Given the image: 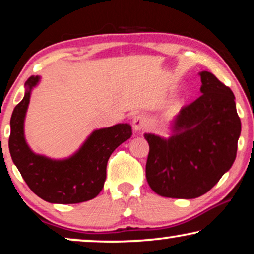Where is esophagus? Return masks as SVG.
<instances>
[{
  "instance_id": "obj_1",
  "label": "esophagus",
  "mask_w": 254,
  "mask_h": 254,
  "mask_svg": "<svg viewBox=\"0 0 254 254\" xmlns=\"http://www.w3.org/2000/svg\"><path fill=\"white\" fill-rule=\"evenodd\" d=\"M131 124H133L134 130L140 133V131H143L148 127V119L144 116H142V114H137V116L133 118Z\"/></svg>"
}]
</instances>
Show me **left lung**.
Segmentation results:
<instances>
[{
    "instance_id": "left-lung-1",
    "label": "left lung",
    "mask_w": 254,
    "mask_h": 254,
    "mask_svg": "<svg viewBox=\"0 0 254 254\" xmlns=\"http://www.w3.org/2000/svg\"><path fill=\"white\" fill-rule=\"evenodd\" d=\"M201 95L171 121V136L148 133L145 177L158 195L194 199L207 193L236 159L241 119L230 88L201 71Z\"/></svg>"
}]
</instances>
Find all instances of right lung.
I'll return each instance as SVG.
<instances>
[{
    "label": "right lung",
    "mask_w": 254,
    "mask_h": 254,
    "mask_svg": "<svg viewBox=\"0 0 254 254\" xmlns=\"http://www.w3.org/2000/svg\"><path fill=\"white\" fill-rule=\"evenodd\" d=\"M39 76L25 82V95L13 109L10 119L9 150L12 162L31 190L51 203H79L91 200L103 190L110 156L131 136L128 124H118L92 131L74 155L52 159L31 150L24 136V119L32 89Z\"/></svg>",
    "instance_id": "obj_1"
}]
</instances>
